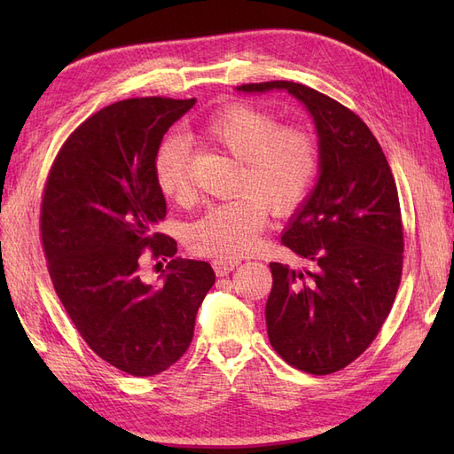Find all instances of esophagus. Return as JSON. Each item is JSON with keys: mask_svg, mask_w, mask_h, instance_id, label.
Returning <instances> with one entry per match:
<instances>
[{"mask_svg": "<svg viewBox=\"0 0 454 454\" xmlns=\"http://www.w3.org/2000/svg\"><path fill=\"white\" fill-rule=\"evenodd\" d=\"M237 265H239V261H231V259H214L212 261V267H214L217 277H225V274H229Z\"/></svg>", "mask_w": 454, "mask_h": 454, "instance_id": "34e87169", "label": "esophagus"}]
</instances>
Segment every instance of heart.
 Returning a JSON list of instances; mask_svg holds the SVG:
<instances>
[{
  "mask_svg": "<svg viewBox=\"0 0 454 454\" xmlns=\"http://www.w3.org/2000/svg\"><path fill=\"white\" fill-rule=\"evenodd\" d=\"M200 136L215 149L240 160L237 197L210 206L187 229L193 250L217 259L254 252L269 210L277 217L295 214L310 195L320 170L318 142L303 127L280 125V119L254 104L235 102L200 125ZM155 180L162 195L184 200L193 191L189 149L170 136L157 149Z\"/></svg>",
  "mask_w": 454,
  "mask_h": 454,
  "instance_id": "1",
  "label": "heart"
}]
</instances>
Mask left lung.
Masks as SVG:
<instances>
[{"instance_id":"obj_1","label":"left lung","mask_w":454,"mask_h":454,"mask_svg":"<svg viewBox=\"0 0 454 454\" xmlns=\"http://www.w3.org/2000/svg\"><path fill=\"white\" fill-rule=\"evenodd\" d=\"M284 89L303 102L320 138V180L282 244L307 269L270 263L267 332L280 358L310 375L352 364L375 340L403 269V223L388 160L352 109L292 81L240 85Z\"/></svg>"}]
</instances>
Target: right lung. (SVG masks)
Returning a JSON list of instances; mask_svg holds the SVG:
<instances>
[{
    "label": "right lung",
    "instance_id": "obj_1",
    "mask_svg": "<svg viewBox=\"0 0 454 454\" xmlns=\"http://www.w3.org/2000/svg\"><path fill=\"white\" fill-rule=\"evenodd\" d=\"M193 104L145 96L100 109L67 136L41 199V244L60 303L87 345L134 377L182 358L215 280L206 261L172 259L176 240L157 232L167 200L155 155ZM145 249L171 259L160 286L141 278Z\"/></svg>",
    "mask_w": 454,
    "mask_h": 454
}]
</instances>
